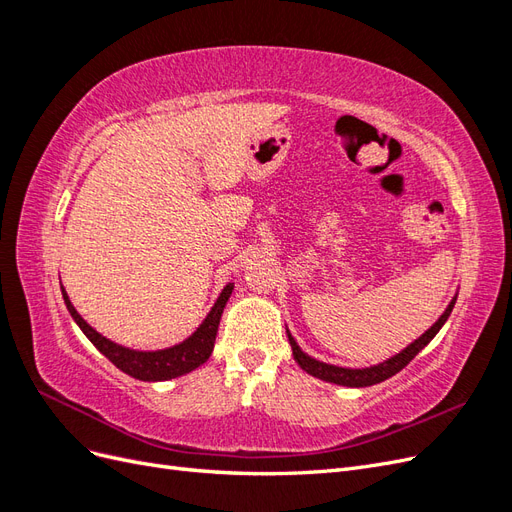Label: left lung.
<instances>
[{"label": "left lung", "instance_id": "obj_1", "mask_svg": "<svg viewBox=\"0 0 512 512\" xmlns=\"http://www.w3.org/2000/svg\"><path fill=\"white\" fill-rule=\"evenodd\" d=\"M455 301H457V294L451 299V303L446 305L444 314L436 322H433L431 327L421 337L414 339V342L408 344L404 350L393 354L391 359H386V361H382L378 365L352 369V367H339V365L318 361V359H314V356H309L307 352H303L301 346L297 344V339H294L290 335V331L286 329L288 342H290V348H292V356H294V361L301 365L303 371H307L309 376H314L318 380L333 382V384H339V386H350V389H363V386H374V384L384 382L386 378H391V376L397 374V371L404 369L414 359V356L421 352L431 342L433 337L438 335V331L444 327V322L448 320V316H451L453 307H455Z\"/></svg>", "mask_w": 512, "mask_h": 512}]
</instances>
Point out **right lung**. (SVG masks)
<instances>
[{
  "label": "right lung",
  "instance_id": "obj_1",
  "mask_svg": "<svg viewBox=\"0 0 512 512\" xmlns=\"http://www.w3.org/2000/svg\"><path fill=\"white\" fill-rule=\"evenodd\" d=\"M232 290H235V284L228 282L220 292L218 301H215L213 307L209 309L207 318L198 324V329L188 339H183V342L162 350H134V348L115 344L113 339H108L102 333H98L94 327H89V324L81 318V314L74 309L66 288L61 286V294H64V303L68 307V312L74 318V322L79 324V329L85 333L89 342L94 344L117 369H121L123 374L143 382H162V380H173V378L185 376L209 359L213 352L215 335H218L220 318Z\"/></svg>",
  "mask_w": 512,
  "mask_h": 512
}]
</instances>
